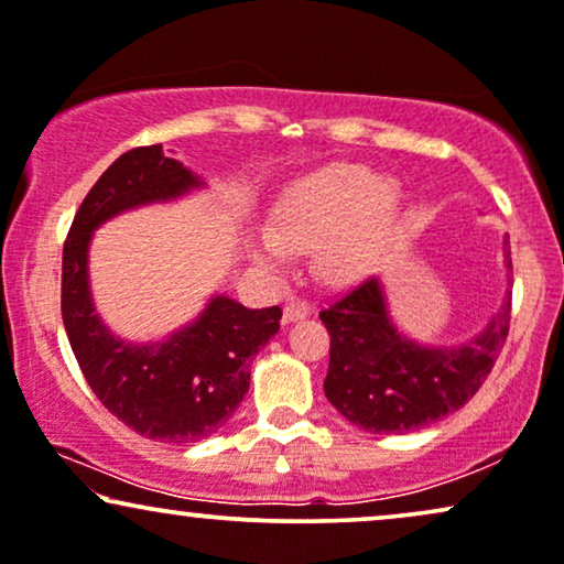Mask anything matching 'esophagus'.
<instances>
[{
  "mask_svg": "<svg viewBox=\"0 0 564 564\" xmlns=\"http://www.w3.org/2000/svg\"><path fill=\"white\" fill-rule=\"evenodd\" d=\"M311 316V305L303 301H290L282 308V322L284 324H293V322H303V318Z\"/></svg>",
  "mask_w": 564,
  "mask_h": 564,
  "instance_id": "esophagus-1",
  "label": "esophagus"
}]
</instances>
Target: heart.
Returning a JSON list of instances; mask_svg holds the SVG:
<instances>
[{"label":"heart","instance_id":"heart-1","mask_svg":"<svg viewBox=\"0 0 564 564\" xmlns=\"http://www.w3.org/2000/svg\"><path fill=\"white\" fill-rule=\"evenodd\" d=\"M398 212L394 183L358 164H329L282 193L271 229H259L250 250L263 269L280 271L293 250L314 248L316 274L324 282H347L377 259Z\"/></svg>","mask_w":564,"mask_h":564}]
</instances>
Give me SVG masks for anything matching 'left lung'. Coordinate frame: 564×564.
I'll return each instance as SVG.
<instances>
[{
    "instance_id": "left-lung-1",
    "label": "left lung",
    "mask_w": 564,
    "mask_h": 564,
    "mask_svg": "<svg viewBox=\"0 0 564 564\" xmlns=\"http://www.w3.org/2000/svg\"><path fill=\"white\" fill-rule=\"evenodd\" d=\"M502 250L512 271L510 238ZM510 297L505 290L499 308L470 339L426 345L394 324L384 282L366 276L318 314L332 337L326 400L371 434H408L455 413L495 368L510 329Z\"/></svg>"
}]
</instances>
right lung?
Here are the masks:
<instances>
[{
  "mask_svg": "<svg viewBox=\"0 0 564 564\" xmlns=\"http://www.w3.org/2000/svg\"><path fill=\"white\" fill-rule=\"evenodd\" d=\"M200 187L204 177L164 156L162 145L128 151L83 198L62 250V322L83 377L124 426L172 444L206 440L232 419L250 387L256 352L280 332V305L246 308L217 293L164 339L130 343L96 311L88 250L104 221Z\"/></svg>",
  "mask_w": 564,
  "mask_h": 564,
  "instance_id": "right-lung-1",
  "label": "right lung"
}]
</instances>
